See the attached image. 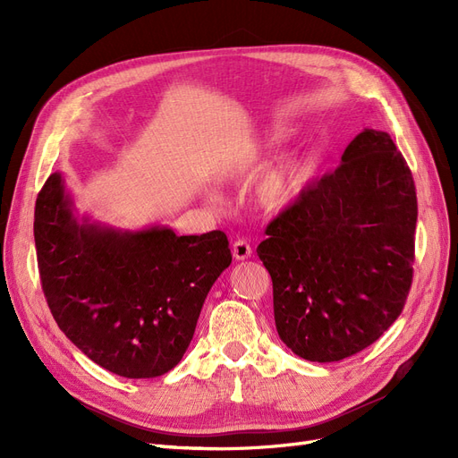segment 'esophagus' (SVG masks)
I'll return each mask as SVG.
<instances>
[{
  "mask_svg": "<svg viewBox=\"0 0 458 458\" xmlns=\"http://www.w3.org/2000/svg\"><path fill=\"white\" fill-rule=\"evenodd\" d=\"M252 256V246L248 244L246 241H234L233 242V258L234 259H239V261H242V259H248Z\"/></svg>",
  "mask_w": 458,
  "mask_h": 458,
  "instance_id": "34e87169",
  "label": "esophagus"
}]
</instances>
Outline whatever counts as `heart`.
<instances>
[{
	"label": "heart",
	"instance_id": "obj_1",
	"mask_svg": "<svg viewBox=\"0 0 458 458\" xmlns=\"http://www.w3.org/2000/svg\"><path fill=\"white\" fill-rule=\"evenodd\" d=\"M273 143L259 141L233 155L219 170V179L233 182L254 174L267 158ZM317 157L311 150H296L263 170L256 182V199L267 210L279 212L293 204L313 179Z\"/></svg>",
	"mask_w": 458,
	"mask_h": 458
}]
</instances>
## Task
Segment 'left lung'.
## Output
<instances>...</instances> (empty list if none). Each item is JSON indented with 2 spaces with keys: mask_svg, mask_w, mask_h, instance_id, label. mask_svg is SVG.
<instances>
[{
  "mask_svg": "<svg viewBox=\"0 0 458 458\" xmlns=\"http://www.w3.org/2000/svg\"><path fill=\"white\" fill-rule=\"evenodd\" d=\"M417 191L386 131L363 130L338 168L276 216L258 256L275 325L298 357L332 363L377 342L412 283Z\"/></svg>",
  "mask_w": 458,
  "mask_h": 458,
  "instance_id": "obj_1",
  "label": "left lung"
}]
</instances>
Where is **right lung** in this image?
Wrapping results in <instances>:
<instances>
[{
	"mask_svg": "<svg viewBox=\"0 0 458 458\" xmlns=\"http://www.w3.org/2000/svg\"><path fill=\"white\" fill-rule=\"evenodd\" d=\"M34 241L59 328L123 378L162 377L182 361L204 300L233 259L224 231L177 237L162 225L122 231L78 217L59 172L38 195Z\"/></svg>",
	"mask_w": 458,
	"mask_h": 458,
	"instance_id": "right-lung-1",
	"label": "right lung"
}]
</instances>
